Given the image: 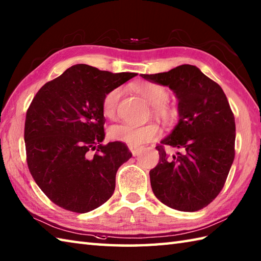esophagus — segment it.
Returning a JSON list of instances; mask_svg holds the SVG:
<instances>
[{"mask_svg": "<svg viewBox=\"0 0 261 261\" xmlns=\"http://www.w3.org/2000/svg\"><path fill=\"white\" fill-rule=\"evenodd\" d=\"M129 149L131 150V152H132V154H134V156H138V154H139V153L141 152V148H137V147L129 146Z\"/></svg>", "mask_w": 261, "mask_h": 261, "instance_id": "obj_1", "label": "esophagus"}]
</instances>
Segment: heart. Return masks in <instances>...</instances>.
Segmentation results:
<instances>
[{
  "label": "heart",
  "mask_w": 261,
  "mask_h": 261,
  "mask_svg": "<svg viewBox=\"0 0 261 261\" xmlns=\"http://www.w3.org/2000/svg\"><path fill=\"white\" fill-rule=\"evenodd\" d=\"M134 90L149 104L152 105V112L158 118L167 123L176 119L177 110L166 103L169 93L164 86L153 84V83H139L134 86ZM121 95L122 90L120 87L113 88L105 94L102 101V112L105 118H114ZM159 135L160 129L156 123H147L145 125L122 123L111 126L109 130L111 139L124 142L132 147H138L146 142L152 141L158 138Z\"/></svg>",
  "instance_id": "obj_1"
}]
</instances>
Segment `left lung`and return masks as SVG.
<instances>
[{"mask_svg": "<svg viewBox=\"0 0 261 261\" xmlns=\"http://www.w3.org/2000/svg\"><path fill=\"white\" fill-rule=\"evenodd\" d=\"M141 77L168 86L178 101V123L156 147L159 163L149 173L152 192L171 208L195 212L219 195L229 175L234 159L233 112L221 86L196 66ZM165 145L180 151L169 158Z\"/></svg>", "mask_w": 261, "mask_h": 261, "instance_id": "1", "label": "left lung"}]
</instances>
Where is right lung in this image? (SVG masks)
Instances as JSON below:
<instances>
[{
  "mask_svg": "<svg viewBox=\"0 0 261 261\" xmlns=\"http://www.w3.org/2000/svg\"><path fill=\"white\" fill-rule=\"evenodd\" d=\"M137 75L77 64L33 97L24 124L28 167L58 206L86 213L112 196L116 171L132 153L123 142L102 145V101L109 91Z\"/></svg>",
  "mask_w": 261,
  "mask_h": 261,
  "instance_id": "obj_1",
  "label": "right lung"
}]
</instances>
